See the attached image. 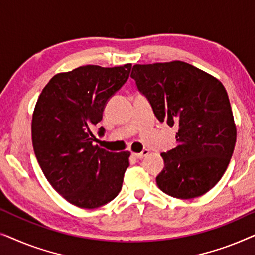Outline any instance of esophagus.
<instances>
[{
	"label": "esophagus",
	"instance_id": "esophagus-1",
	"mask_svg": "<svg viewBox=\"0 0 255 255\" xmlns=\"http://www.w3.org/2000/svg\"><path fill=\"white\" fill-rule=\"evenodd\" d=\"M148 153H149L148 149H144L141 153H133V156L137 159H142V158H145L146 155H148Z\"/></svg>",
	"mask_w": 255,
	"mask_h": 255
}]
</instances>
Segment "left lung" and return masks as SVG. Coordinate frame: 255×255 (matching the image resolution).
<instances>
[{
	"label": "left lung",
	"mask_w": 255,
	"mask_h": 255,
	"mask_svg": "<svg viewBox=\"0 0 255 255\" xmlns=\"http://www.w3.org/2000/svg\"><path fill=\"white\" fill-rule=\"evenodd\" d=\"M131 78L160 122L176 127L175 148L161 153L156 184L169 196L208 193L228 168L237 128L222 82L183 61L134 65Z\"/></svg>",
	"instance_id": "1"
}]
</instances>
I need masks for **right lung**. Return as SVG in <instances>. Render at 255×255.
<instances>
[{"label":"right lung","mask_w":255,"mask_h":255,"mask_svg":"<svg viewBox=\"0 0 255 255\" xmlns=\"http://www.w3.org/2000/svg\"><path fill=\"white\" fill-rule=\"evenodd\" d=\"M131 66L87 65L59 73L38 97L31 124L34 154L55 191L79 208H99L122 189L130 152L94 146L90 128L102 121L108 100L127 82ZM99 134H104L102 127Z\"/></svg>","instance_id":"obj_1"}]
</instances>
